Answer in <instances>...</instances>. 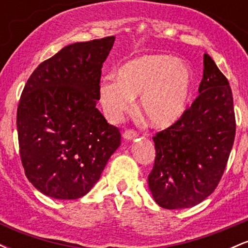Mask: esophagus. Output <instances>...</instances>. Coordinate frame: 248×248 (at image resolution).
<instances>
[{"mask_svg":"<svg viewBox=\"0 0 248 248\" xmlns=\"http://www.w3.org/2000/svg\"><path fill=\"white\" fill-rule=\"evenodd\" d=\"M122 135H124V138L126 139V140H133V139H135L136 136H138V133L134 129H126Z\"/></svg>","mask_w":248,"mask_h":248,"instance_id":"1","label":"esophagus"}]
</instances>
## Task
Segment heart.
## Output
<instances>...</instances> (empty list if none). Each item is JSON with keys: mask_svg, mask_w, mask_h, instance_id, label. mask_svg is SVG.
Listing matches in <instances>:
<instances>
[{"mask_svg": "<svg viewBox=\"0 0 248 248\" xmlns=\"http://www.w3.org/2000/svg\"><path fill=\"white\" fill-rule=\"evenodd\" d=\"M116 75L102 79L99 91L110 119H120L138 95L140 113L156 128L171 126L186 112L193 79L183 61L162 53L143 55L119 67Z\"/></svg>", "mask_w": 248, "mask_h": 248, "instance_id": "1", "label": "heart"}]
</instances>
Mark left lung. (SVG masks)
<instances>
[{"label":"left lung","instance_id":"left-lung-1","mask_svg":"<svg viewBox=\"0 0 248 248\" xmlns=\"http://www.w3.org/2000/svg\"><path fill=\"white\" fill-rule=\"evenodd\" d=\"M199 95L177 122L155 134V162L148 176L164 209H186L209 197L221 179L235 136L229 80L204 53Z\"/></svg>","mask_w":248,"mask_h":248}]
</instances>
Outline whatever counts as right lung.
Instances as JSON below:
<instances>
[{"instance_id": "1", "label": "right lung", "mask_w": 248, "mask_h": 248, "mask_svg": "<svg viewBox=\"0 0 248 248\" xmlns=\"http://www.w3.org/2000/svg\"><path fill=\"white\" fill-rule=\"evenodd\" d=\"M114 36L75 43L37 66L17 108L19 156L37 190L57 199L85 196L121 143L96 108L102 64Z\"/></svg>"}]
</instances>
